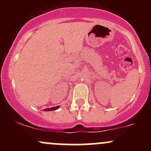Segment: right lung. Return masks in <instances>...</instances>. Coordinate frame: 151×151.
<instances>
[{"mask_svg": "<svg viewBox=\"0 0 151 151\" xmlns=\"http://www.w3.org/2000/svg\"><path fill=\"white\" fill-rule=\"evenodd\" d=\"M60 108V106H55V107H52V108H47L45 109V111H55L56 110V109H58Z\"/></svg>", "mask_w": 151, "mask_h": 151, "instance_id": "add662e5", "label": "right lung"}]
</instances>
